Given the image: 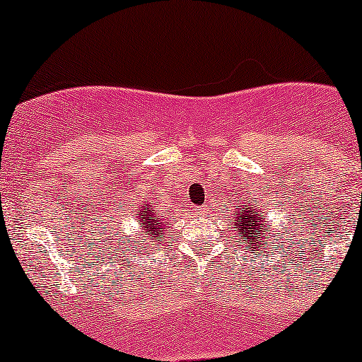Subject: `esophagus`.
Instances as JSON below:
<instances>
[{
	"label": "esophagus",
	"mask_w": 362,
	"mask_h": 362,
	"mask_svg": "<svg viewBox=\"0 0 362 362\" xmlns=\"http://www.w3.org/2000/svg\"><path fill=\"white\" fill-rule=\"evenodd\" d=\"M207 211H209V207L207 206H201V207H195V213H197L199 216H204Z\"/></svg>",
	"instance_id": "1"
}]
</instances>
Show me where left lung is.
<instances>
[{
	"mask_svg": "<svg viewBox=\"0 0 362 362\" xmlns=\"http://www.w3.org/2000/svg\"><path fill=\"white\" fill-rule=\"evenodd\" d=\"M235 226L230 228V242L236 240L240 247L248 255H260L271 250L274 255V248L277 250V243L281 248L286 245V240H291V230H279V233H274L272 221H267V216L259 209L257 202L247 201L238 202L233 209ZM269 259V255H265Z\"/></svg>",
	"mask_w": 362,
	"mask_h": 362,
	"instance_id": "obj_1",
	"label": "left lung"
}]
</instances>
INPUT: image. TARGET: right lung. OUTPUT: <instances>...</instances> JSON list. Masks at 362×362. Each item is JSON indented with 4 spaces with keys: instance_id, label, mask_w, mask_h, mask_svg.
I'll list each match as a JSON object with an SVG mask.
<instances>
[{
    "instance_id": "right-lung-1",
    "label": "right lung",
    "mask_w": 362,
    "mask_h": 362,
    "mask_svg": "<svg viewBox=\"0 0 362 362\" xmlns=\"http://www.w3.org/2000/svg\"><path fill=\"white\" fill-rule=\"evenodd\" d=\"M138 226L139 230L145 233L144 237L139 235V231H136L134 238L122 240L119 243L124 245V252H127L129 255H136V252H132V250L146 253L149 248L160 247L161 242L167 238L165 236L167 235V219H165V216L160 211L155 209L153 202H144V206L139 209ZM143 239L145 240L144 243L142 242Z\"/></svg>"
}]
</instances>
